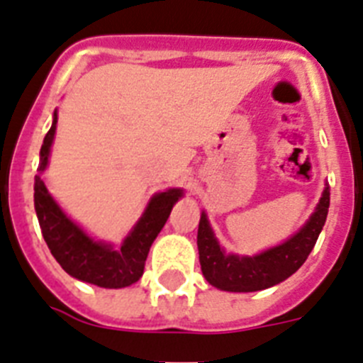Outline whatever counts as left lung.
Listing matches in <instances>:
<instances>
[{
	"label": "left lung",
	"instance_id": "left-lung-1",
	"mask_svg": "<svg viewBox=\"0 0 363 363\" xmlns=\"http://www.w3.org/2000/svg\"><path fill=\"white\" fill-rule=\"evenodd\" d=\"M330 191L325 184L316 210L294 235L256 256L226 254L213 234L206 212L201 213L197 248L203 276L212 286L226 292H256L285 281L313 252L329 213Z\"/></svg>",
	"mask_w": 363,
	"mask_h": 363
}]
</instances>
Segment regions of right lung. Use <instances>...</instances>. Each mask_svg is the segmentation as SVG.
Wrapping results in <instances>:
<instances>
[{"label":"right lung","mask_w":363,"mask_h":363,"mask_svg":"<svg viewBox=\"0 0 363 363\" xmlns=\"http://www.w3.org/2000/svg\"><path fill=\"white\" fill-rule=\"evenodd\" d=\"M56 122L58 111L55 109L52 125L40 150L38 175L34 177V210L47 247L60 267L80 281L104 289H124L133 285L143 277L147 252L166 225L173 204L181 199L184 191L181 188H169L153 195L137 225L118 248L113 247L111 242L96 241L62 210L42 179V173L49 164Z\"/></svg>","instance_id":"add662e5"}]
</instances>
